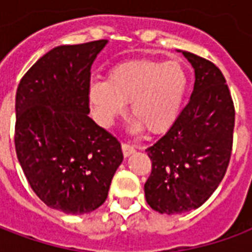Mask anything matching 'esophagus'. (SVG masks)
<instances>
[{
  "instance_id": "esophagus-1",
  "label": "esophagus",
  "mask_w": 252,
  "mask_h": 252,
  "mask_svg": "<svg viewBox=\"0 0 252 252\" xmlns=\"http://www.w3.org/2000/svg\"><path fill=\"white\" fill-rule=\"evenodd\" d=\"M121 148H123V154H124V157H129V155H132V154L135 153L136 150H135V147L133 146H131V144H128V143H123V146H121Z\"/></svg>"
}]
</instances>
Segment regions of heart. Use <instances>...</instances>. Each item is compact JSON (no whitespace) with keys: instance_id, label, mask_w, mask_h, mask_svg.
Segmentation results:
<instances>
[{"instance_id":"heart-1","label":"heart","mask_w":252,"mask_h":252,"mask_svg":"<svg viewBox=\"0 0 252 252\" xmlns=\"http://www.w3.org/2000/svg\"><path fill=\"white\" fill-rule=\"evenodd\" d=\"M188 82V72L178 61L133 59L112 67L106 82L89 83L88 98L102 126H112L131 104L132 131L162 135L180 117Z\"/></svg>"}]
</instances>
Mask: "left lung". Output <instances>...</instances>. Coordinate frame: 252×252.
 I'll list each match as a JSON object with an SVG mask.
<instances>
[{"mask_svg":"<svg viewBox=\"0 0 252 252\" xmlns=\"http://www.w3.org/2000/svg\"><path fill=\"white\" fill-rule=\"evenodd\" d=\"M194 68V88L178 120L148 147L153 162L144 184L154 211L177 215L197 209L225 175L232 153L235 108L216 64L182 51Z\"/></svg>","mask_w":252,"mask_h":252,"instance_id":"left-lung-1","label":"left lung"}]
</instances>
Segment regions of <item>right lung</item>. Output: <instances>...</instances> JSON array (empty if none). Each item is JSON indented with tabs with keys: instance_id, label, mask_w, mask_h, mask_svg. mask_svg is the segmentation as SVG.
<instances>
[{
	"instance_id": "right-lung-1",
	"label": "right lung",
	"mask_w": 252,
	"mask_h": 252,
	"mask_svg": "<svg viewBox=\"0 0 252 252\" xmlns=\"http://www.w3.org/2000/svg\"><path fill=\"white\" fill-rule=\"evenodd\" d=\"M108 40L52 48L16 93V154L31 188L67 215L95 211L123 162L120 142L89 117L94 59Z\"/></svg>"
}]
</instances>
